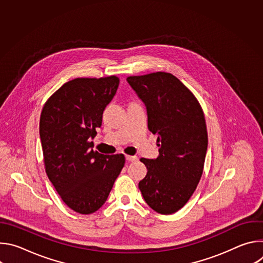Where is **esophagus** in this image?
Here are the masks:
<instances>
[{
  "label": "esophagus",
  "instance_id": "1",
  "mask_svg": "<svg viewBox=\"0 0 263 263\" xmlns=\"http://www.w3.org/2000/svg\"><path fill=\"white\" fill-rule=\"evenodd\" d=\"M126 160L129 161V162H132V161H135L137 160V157L136 156H130V155H126Z\"/></svg>",
  "mask_w": 263,
  "mask_h": 263
}]
</instances>
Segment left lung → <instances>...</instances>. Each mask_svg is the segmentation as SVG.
I'll use <instances>...</instances> for the list:
<instances>
[{
    "mask_svg": "<svg viewBox=\"0 0 263 263\" xmlns=\"http://www.w3.org/2000/svg\"><path fill=\"white\" fill-rule=\"evenodd\" d=\"M146 108L147 128L157 135L159 156L141 158L146 176L138 187L146 204L172 214L191 199L202 177L208 145L202 107L193 92L170 72L127 78Z\"/></svg>",
    "mask_w": 263,
    "mask_h": 263,
    "instance_id": "1",
    "label": "left lung"
}]
</instances>
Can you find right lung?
<instances>
[{"instance_id":"right-lung-1","label":"right lung","mask_w":263,"mask_h":263,"mask_svg":"<svg viewBox=\"0 0 263 263\" xmlns=\"http://www.w3.org/2000/svg\"><path fill=\"white\" fill-rule=\"evenodd\" d=\"M119 84L116 76L73 79L51 96L42 111L46 173L62 201L81 214L103 206L125 164L123 154H100L90 141Z\"/></svg>"}]
</instances>
